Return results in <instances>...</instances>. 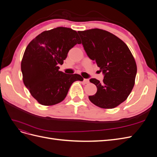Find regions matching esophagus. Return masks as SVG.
<instances>
[{
	"instance_id": "obj_1",
	"label": "esophagus",
	"mask_w": 157,
	"mask_h": 157,
	"mask_svg": "<svg viewBox=\"0 0 157 157\" xmlns=\"http://www.w3.org/2000/svg\"><path fill=\"white\" fill-rule=\"evenodd\" d=\"M89 82V80L87 78H84L83 81H82V84H88Z\"/></svg>"
}]
</instances>
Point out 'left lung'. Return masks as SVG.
Returning <instances> with one entry per match:
<instances>
[{"mask_svg":"<svg viewBox=\"0 0 157 157\" xmlns=\"http://www.w3.org/2000/svg\"><path fill=\"white\" fill-rule=\"evenodd\" d=\"M78 33L89 58L104 75L102 83L96 78L90 80L98 90L89 99L101 108L117 107L127 99L135 83L137 66L130 49L119 38L105 30Z\"/></svg>","mask_w":157,"mask_h":157,"instance_id":"obj_1","label":"left lung"}]
</instances>
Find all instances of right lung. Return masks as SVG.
Returning <instances> with one entry per match:
<instances>
[{
	"instance_id": "add662e5",
	"label": "right lung",
	"mask_w": 157,
	"mask_h": 157,
	"mask_svg": "<svg viewBox=\"0 0 157 157\" xmlns=\"http://www.w3.org/2000/svg\"><path fill=\"white\" fill-rule=\"evenodd\" d=\"M76 31L59 27L41 33L27 45L21 63L23 80L31 96L42 105L62 101L75 81H82L78 74L59 71L69 51L80 44Z\"/></svg>"
}]
</instances>
